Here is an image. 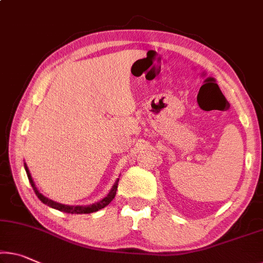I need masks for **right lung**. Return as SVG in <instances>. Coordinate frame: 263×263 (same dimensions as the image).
Returning <instances> with one entry per match:
<instances>
[{"label": "right lung", "mask_w": 263, "mask_h": 263, "mask_svg": "<svg viewBox=\"0 0 263 263\" xmlns=\"http://www.w3.org/2000/svg\"><path fill=\"white\" fill-rule=\"evenodd\" d=\"M24 168H26L28 179H29V182H30V184H31V187H33V189H34L36 196H37L39 199L41 200L44 204L49 205V207L54 208V209H58V211L63 212V213H68V214H90V213L98 212V211H100V209L104 208V207H106V205H108L109 203H110V202L112 201V199H114L115 195H116V191H118L119 179L116 180V182H115V184H114V187L111 188L110 193H109L108 195H107L106 197H104L103 200H101L100 202H98V203L91 204V205H86V207H82V205H76V207H72V205H71V207H70V205H66V204L59 203V202H55V201H52V200H50V199H48V197L43 196L41 193H39L37 188L35 187L33 179H31L30 173H29V171H28L27 164H24Z\"/></svg>", "instance_id": "right-lung-1"}]
</instances>
